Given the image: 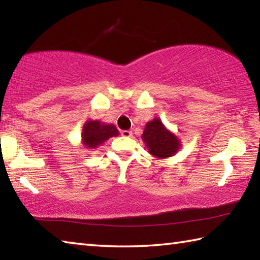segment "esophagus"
Returning <instances> with one entry per match:
<instances>
[{"instance_id":"1","label":"esophagus","mask_w":260,"mask_h":260,"mask_svg":"<svg viewBox=\"0 0 260 260\" xmlns=\"http://www.w3.org/2000/svg\"><path fill=\"white\" fill-rule=\"evenodd\" d=\"M121 135L124 136V138H129V136H132V132L131 131H121Z\"/></svg>"}]
</instances>
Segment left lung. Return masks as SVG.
<instances>
[{
    "mask_svg": "<svg viewBox=\"0 0 260 260\" xmlns=\"http://www.w3.org/2000/svg\"><path fill=\"white\" fill-rule=\"evenodd\" d=\"M149 152L157 158H167L173 156L180 149V141L162 125L159 118L147 122L142 134Z\"/></svg>",
    "mask_w": 260,
    "mask_h": 260,
    "instance_id": "8db88e82",
    "label": "left lung"
}]
</instances>
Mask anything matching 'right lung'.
<instances>
[{
	"label": "right lung",
	"mask_w": 260,
	"mask_h": 260,
	"mask_svg": "<svg viewBox=\"0 0 260 260\" xmlns=\"http://www.w3.org/2000/svg\"><path fill=\"white\" fill-rule=\"evenodd\" d=\"M119 135L116 126L102 124L99 120H88L82 127L81 140L87 149H96L112 136Z\"/></svg>",
	"instance_id": "right-lung-1"
}]
</instances>
